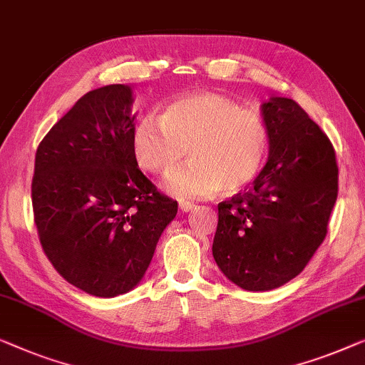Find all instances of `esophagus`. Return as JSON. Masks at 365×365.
I'll use <instances>...</instances> for the list:
<instances>
[{"instance_id":"esophagus-1","label":"esophagus","mask_w":365,"mask_h":365,"mask_svg":"<svg viewBox=\"0 0 365 365\" xmlns=\"http://www.w3.org/2000/svg\"><path fill=\"white\" fill-rule=\"evenodd\" d=\"M178 207H180V210L182 212H192V210L195 208V205L193 203H188V202H180V205H178Z\"/></svg>"}]
</instances>
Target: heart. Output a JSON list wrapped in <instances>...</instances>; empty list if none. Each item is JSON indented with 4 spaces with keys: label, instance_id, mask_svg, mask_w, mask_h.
<instances>
[{
    "label": "heart",
    "instance_id": "b5f03b06",
    "mask_svg": "<svg viewBox=\"0 0 365 365\" xmlns=\"http://www.w3.org/2000/svg\"><path fill=\"white\" fill-rule=\"evenodd\" d=\"M190 153L192 162L168 178L178 198H207L240 190L258 177L268 152L264 120L218 94H195L168 102L158 115L138 120L132 152L143 170L168 177Z\"/></svg>",
    "mask_w": 365,
    "mask_h": 365
}]
</instances>
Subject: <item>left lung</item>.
Masks as SVG:
<instances>
[{
	"mask_svg": "<svg viewBox=\"0 0 365 365\" xmlns=\"http://www.w3.org/2000/svg\"><path fill=\"white\" fill-rule=\"evenodd\" d=\"M268 162L248 192L218 205L213 258L236 286L268 291L296 278L327 233L337 198L334 147L292 99L261 104Z\"/></svg>",
	"mask_w": 365,
	"mask_h": 365,
	"instance_id": "1",
	"label": "left lung"
}]
</instances>
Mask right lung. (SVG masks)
Instances as JSON below:
<instances>
[{
	"mask_svg": "<svg viewBox=\"0 0 365 365\" xmlns=\"http://www.w3.org/2000/svg\"><path fill=\"white\" fill-rule=\"evenodd\" d=\"M130 86L87 92L36 150L34 223L46 256L76 287L114 297L140 283L178 205L132 152Z\"/></svg>",
	"mask_w": 365,
	"mask_h": 365,
	"instance_id": "right-lung-1",
	"label": "right lung"
}]
</instances>
